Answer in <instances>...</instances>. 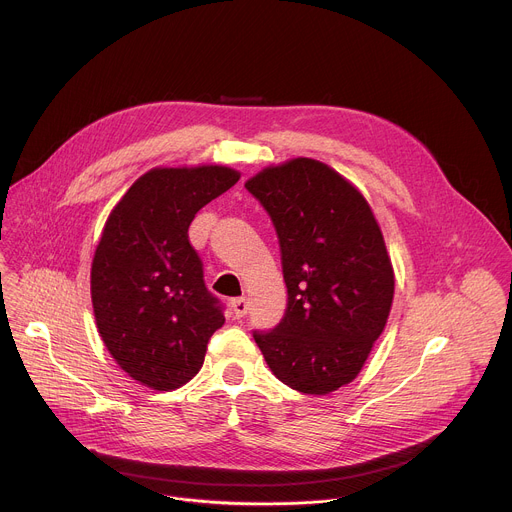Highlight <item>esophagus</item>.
I'll list each match as a JSON object with an SVG mask.
<instances>
[{
  "instance_id": "1",
  "label": "esophagus",
  "mask_w": 512,
  "mask_h": 512,
  "mask_svg": "<svg viewBox=\"0 0 512 512\" xmlns=\"http://www.w3.org/2000/svg\"><path fill=\"white\" fill-rule=\"evenodd\" d=\"M247 300L245 298H235V300H231V310H233V314H235V318H243L245 314H247Z\"/></svg>"
}]
</instances>
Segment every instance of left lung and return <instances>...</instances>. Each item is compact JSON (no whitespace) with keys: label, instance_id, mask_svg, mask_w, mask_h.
<instances>
[{"label":"left lung","instance_id":"obj_1","mask_svg":"<svg viewBox=\"0 0 512 512\" xmlns=\"http://www.w3.org/2000/svg\"><path fill=\"white\" fill-rule=\"evenodd\" d=\"M275 225L287 310L255 332L271 373L306 395L352 383L383 334L395 271L364 194L312 158L267 166L245 182Z\"/></svg>","mask_w":512,"mask_h":512}]
</instances>
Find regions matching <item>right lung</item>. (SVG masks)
I'll return each mask as SVG.
<instances>
[{"label":"right lung","mask_w":512,"mask_h":512,"mask_svg":"<svg viewBox=\"0 0 512 512\" xmlns=\"http://www.w3.org/2000/svg\"><path fill=\"white\" fill-rule=\"evenodd\" d=\"M241 172L221 164L158 166L113 206L91 263L99 336L133 381L174 391L200 369L210 336L225 324L188 241L196 212Z\"/></svg>","instance_id":"obj_1"}]
</instances>
